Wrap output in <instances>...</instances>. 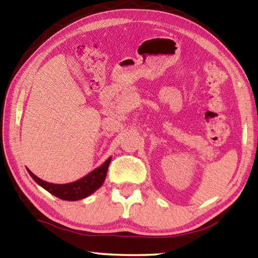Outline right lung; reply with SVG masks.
<instances>
[{
	"instance_id": "right-lung-1",
	"label": "right lung",
	"mask_w": 258,
	"mask_h": 258,
	"mask_svg": "<svg viewBox=\"0 0 258 258\" xmlns=\"http://www.w3.org/2000/svg\"><path fill=\"white\" fill-rule=\"evenodd\" d=\"M111 157L108 158L100 167L93 169L92 172L87 174L84 177L80 178L75 182L66 183V184H54V183H49L46 181L41 180L35 174L29 171V175L33 177V180L37 183L38 185L44 187L46 191H49L51 195L55 196L62 200H68V202H76L83 198L89 197L93 192L97 191L100 186L103 184L104 180L107 176V171L110 164Z\"/></svg>"
}]
</instances>
